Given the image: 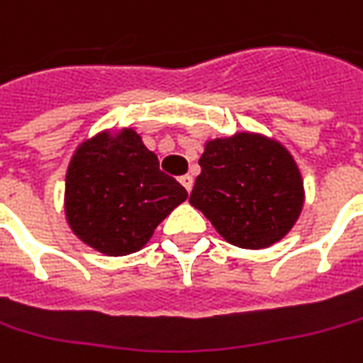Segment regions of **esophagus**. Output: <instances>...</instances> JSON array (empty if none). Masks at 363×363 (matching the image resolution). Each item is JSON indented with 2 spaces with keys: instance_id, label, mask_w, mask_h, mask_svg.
<instances>
[{
  "instance_id": "esophagus-1",
  "label": "esophagus",
  "mask_w": 363,
  "mask_h": 363,
  "mask_svg": "<svg viewBox=\"0 0 363 363\" xmlns=\"http://www.w3.org/2000/svg\"><path fill=\"white\" fill-rule=\"evenodd\" d=\"M179 184L186 188L188 191H191V188H194V179H191V175H182L179 177Z\"/></svg>"
}]
</instances>
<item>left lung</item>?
<instances>
[{
	"label": "left lung",
	"mask_w": 363,
	"mask_h": 363,
	"mask_svg": "<svg viewBox=\"0 0 363 363\" xmlns=\"http://www.w3.org/2000/svg\"><path fill=\"white\" fill-rule=\"evenodd\" d=\"M190 204L241 249L281 241L304 206V182L292 153L259 133L210 138L200 157Z\"/></svg>",
	"instance_id": "1"
}]
</instances>
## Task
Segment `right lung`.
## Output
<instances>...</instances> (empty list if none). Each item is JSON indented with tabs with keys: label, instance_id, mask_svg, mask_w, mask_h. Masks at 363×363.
<instances>
[{
	"label": "right lung",
	"instance_id": "obj_1",
	"mask_svg": "<svg viewBox=\"0 0 363 363\" xmlns=\"http://www.w3.org/2000/svg\"><path fill=\"white\" fill-rule=\"evenodd\" d=\"M188 191L159 169L135 128L101 130L75 149L65 175L73 235L110 257L140 251Z\"/></svg>",
	"mask_w": 363,
	"mask_h": 363
}]
</instances>
